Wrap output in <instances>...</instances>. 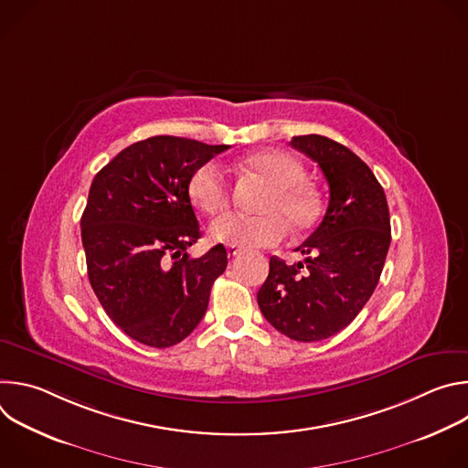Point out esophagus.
I'll use <instances>...</instances> for the list:
<instances>
[{"mask_svg":"<svg viewBox=\"0 0 468 468\" xmlns=\"http://www.w3.org/2000/svg\"><path fill=\"white\" fill-rule=\"evenodd\" d=\"M240 248L239 246H228V255L229 257H237V255H240Z\"/></svg>","mask_w":468,"mask_h":468,"instance_id":"34e87169","label":"esophagus"}]
</instances>
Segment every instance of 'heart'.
I'll use <instances>...</instances> for the list:
<instances>
[{"instance_id": "b5f03b06", "label": "heart", "mask_w": 468, "mask_h": 468, "mask_svg": "<svg viewBox=\"0 0 468 468\" xmlns=\"http://www.w3.org/2000/svg\"><path fill=\"white\" fill-rule=\"evenodd\" d=\"M242 165L269 181L271 192L259 206L262 215L226 213L213 220L209 233L215 240L246 250L271 248L292 231L307 229L318 213L314 192L303 185V165L287 152L264 150L248 155ZM190 202L206 215L224 211L231 197V185L224 166L217 161L199 165L188 177Z\"/></svg>"}]
</instances>
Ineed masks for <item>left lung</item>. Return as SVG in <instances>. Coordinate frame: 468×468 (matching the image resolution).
<instances>
[{"instance_id":"1","label":"left lung","mask_w":468,"mask_h":468,"mask_svg":"<svg viewBox=\"0 0 468 468\" xmlns=\"http://www.w3.org/2000/svg\"><path fill=\"white\" fill-rule=\"evenodd\" d=\"M291 146L311 157L329 186L320 226L287 264L271 257V272L257 292L264 318L300 343H314L345 329L372 296L390 244L383 186L346 146L320 135L292 137Z\"/></svg>"}]
</instances>
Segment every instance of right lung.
Masks as SVG:
<instances>
[{
	"label": "right lung",
	"instance_id": "1",
	"mask_svg": "<svg viewBox=\"0 0 468 468\" xmlns=\"http://www.w3.org/2000/svg\"><path fill=\"white\" fill-rule=\"evenodd\" d=\"M228 148L150 137L122 150L90 185L81 217L90 285L109 318L146 346L168 348L188 337L226 271L222 244L197 259L186 253L202 237L186 183Z\"/></svg>",
	"mask_w": 468,
	"mask_h": 468
}]
</instances>
